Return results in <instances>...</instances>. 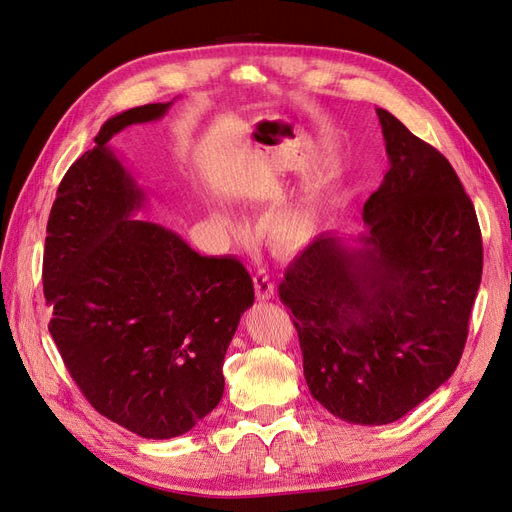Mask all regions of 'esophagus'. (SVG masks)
<instances>
[{"mask_svg":"<svg viewBox=\"0 0 512 512\" xmlns=\"http://www.w3.org/2000/svg\"><path fill=\"white\" fill-rule=\"evenodd\" d=\"M254 288H256V297L260 301H267L275 294V284H273L271 275L267 271H258L254 275Z\"/></svg>","mask_w":512,"mask_h":512,"instance_id":"34e87169","label":"esophagus"}]
</instances>
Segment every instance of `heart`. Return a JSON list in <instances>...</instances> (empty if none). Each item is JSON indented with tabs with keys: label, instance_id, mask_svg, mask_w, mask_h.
<instances>
[{
	"label": "heart",
	"instance_id": "1",
	"mask_svg": "<svg viewBox=\"0 0 512 512\" xmlns=\"http://www.w3.org/2000/svg\"><path fill=\"white\" fill-rule=\"evenodd\" d=\"M218 220L224 228H228L232 232H243V222L232 218V215H228V213H220ZM271 230L282 243L301 245L303 241H307L309 235H312V222H309L307 215L301 211H286V213L275 215L271 222Z\"/></svg>",
	"mask_w": 512,
	"mask_h": 512
}]
</instances>
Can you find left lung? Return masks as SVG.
<instances>
[{
  "instance_id": "obj_1",
  "label": "left lung",
  "mask_w": 512,
  "mask_h": 512,
  "mask_svg": "<svg viewBox=\"0 0 512 512\" xmlns=\"http://www.w3.org/2000/svg\"><path fill=\"white\" fill-rule=\"evenodd\" d=\"M376 113L391 166L363 207L359 247L322 232L280 284L309 393L356 425L397 421L453 376L483 275L476 211L451 162Z\"/></svg>"
}]
</instances>
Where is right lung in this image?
<instances>
[{"label":"right lung","mask_w":512,"mask_h":512,"mask_svg":"<svg viewBox=\"0 0 512 512\" xmlns=\"http://www.w3.org/2000/svg\"><path fill=\"white\" fill-rule=\"evenodd\" d=\"M170 104L104 121L59 183L42 262L49 331L72 380L102 416L149 440L181 436L220 404L228 344L254 303L241 260L200 256L132 218L145 192L108 141Z\"/></svg>","instance_id":"right-lung-1"}]
</instances>
